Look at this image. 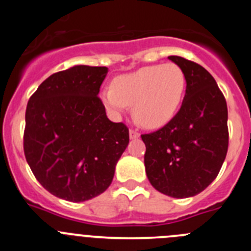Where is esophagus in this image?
Instances as JSON below:
<instances>
[{
    "label": "esophagus",
    "instance_id": "1",
    "mask_svg": "<svg viewBox=\"0 0 251 251\" xmlns=\"http://www.w3.org/2000/svg\"><path fill=\"white\" fill-rule=\"evenodd\" d=\"M129 137L130 139H136L139 137V132L136 129H129Z\"/></svg>",
    "mask_w": 251,
    "mask_h": 251
}]
</instances>
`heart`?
Wrapping results in <instances>:
<instances>
[{"mask_svg":"<svg viewBox=\"0 0 251 251\" xmlns=\"http://www.w3.org/2000/svg\"><path fill=\"white\" fill-rule=\"evenodd\" d=\"M186 92V75L177 64L143 66L119 75L101 99L113 114L133 105V117L146 128H158L174 118Z\"/></svg>","mask_w":251,"mask_h":251,"instance_id":"b5f03b06","label":"heart"}]
</instances>
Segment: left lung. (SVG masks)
I'll list each match as a JSON object with an SVG mask.
<instances>
[{
    "label": "left lung",
    "mask_w": 251,
    "mask_h": 251,
    "mask_svg": "<svg viewBox=\"0 0 251 251\" xmlns=\"http://www.w3.org/2000/svg\"><path fill=\"white\" fill-rule=\"evenodd\" d=\"M168 59L186 75L182 105L165 127L141 137L151 185L185 199L203 191L220 172L229 146L227 105L205 68L181 56Z\"/></svg>",
    "instance_id": "obj_1"
}]
</instances>
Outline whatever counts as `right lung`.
<instances>
[{
  "label": "right lung",
  "instance_id": "right-lung-1",
  "mask_svg": "<svg viewBox=\"0 0 251 251\" xmlns=\"http://www.w3.org/2000/svg\"><path fill=\"white\" fill-rule=\"evenodd\" d=\"M105 66L76 65L40 84L26 108L24 152L54 196L81 202L103 194L129 143V129L105 114L99 89Z\"/></svg>",
  "mask_w": 251,
  "mask_h": 251
}]
</instances>
